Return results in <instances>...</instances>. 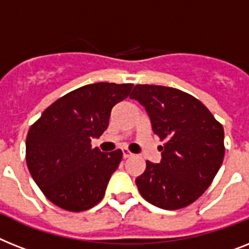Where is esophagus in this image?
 Here are the masks:
<instances>
[{"instance_id":"esophagus-1","label":"esophagus","mask_w":249,"mask_h":249,"mask_svg":"<svg viewBox=\"0 0 249 249\" xmlns=\"http://www.w3.org/2000/svg\"><path fill=\"white\" fill-rule=\"evenodd\" d=\"M122 153H123V158H124V159H127V158L132 157L133 155V154L131 153L128 149H122Z\"/></svg>"}]
</instances>
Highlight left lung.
Returning a JSON list of instances; mask_svg holds the SVG:
<instances>
[{"label": "left lung", "mask_w": 249, "mask_h": 249, "mask_svg": "<svg viewBox=\"0 0 249 249\" xmlns=\"http://www.w3.org/2000/svg\"><path fill=\"white\" fill-rule=\"evenodd\" d=\"M129 98L146 109L153 132L164 141L159 163L147 160L145 172L136 178L140 194L164 210L188 206L220 169L223 126L200 100L174 88L136 85Z\"/></svg>", "instance_id": "left-lung-1"}]
</instances>
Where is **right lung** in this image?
Returning a JSON list of instances; mask_svg holds the SVG:
<instances>
[{
	"label": "right lung",
	"instance_id": "obj_1",
	"mask_svg": "<svg viewBox=\"0 0 249 249\" xmlns=\"http://www.w3.org/2000/svg\"><path fill=\"white\" fill-rule=\"evenodd\" d=\"M132 84L81 86L49 106L28 132L26 164L51 202L67 211H85L102 201L122 160L120 149H91L109 124L112 108L129 95Z\"/></svg>",
	"mask_w": 249,
	"mask_h": 249
}]
</instances>
